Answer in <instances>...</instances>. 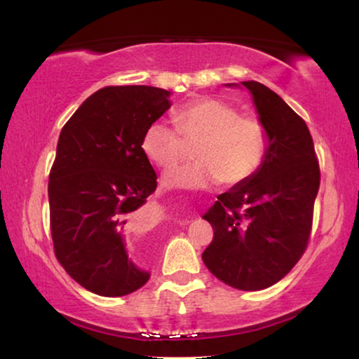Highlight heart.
Masks as SVG:
<instances>
[{
    "label": "heart",
    "mask_w": 359,
    "mask_h": 359,
    "mask_svg": "<svg viewBox=\"0 0 359 359\" xmlns=\"http://www.w3.org/2000/svg\"><path fill=\"white\" fill-rule=\"evenodd\" d=\"M176 128L154 120L141 137V151L154 165L168 168L180 161L188 144H196V162L163 175V186L202 191L219 181L236 186L252 178L266 157L268 137L260 120L241 115L219 99H191L175 110Z\"/></svg>",
    "instance_id": "obj_1"
}]
</instances>
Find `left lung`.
Here are the masks:
<instances>
[{"mask_svg":"<svg viewBox=\"0 0 359 359\" xmlns=\"http://www.w3.org/2000/svg\"><path fill=\"white\" fill-rule=\"evenodd\" d=\"M241 85L266 131V157L252 178L219 194L203 213L213 241L202 260L231 287L262 290L283 279L305 252L321 176L303 118L268 86Z\"/></svg>","mask_w":359,"mask_h":359,"instance_id":"left-lung-1","label":"left lung"}]
</instances>
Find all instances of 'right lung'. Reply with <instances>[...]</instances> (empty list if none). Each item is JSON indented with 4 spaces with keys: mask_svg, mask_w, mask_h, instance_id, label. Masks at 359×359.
Returning a JSON list of instances; mask_svg holds the SVG:
<instances>
[{
    "mask_svg": "<svg viewBox=\"0 0 359 359\" xmlns=\"http://www.w3.org/2000/svg\"><path fill=\"white\" fill-rule=\"evenodd\" d=\"M170 95L144 85L102 88L60 131L48 184L54 253L93 294L128 295L151 278L128 245L147 228L146 202L157 187L141 137L172 107Z\"/></svg>",
    "mask_w": 359,
    "mask_h": 359,
    "instance_id": "1",
    "label": "right lung"
}]
</instances>
